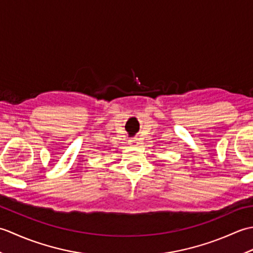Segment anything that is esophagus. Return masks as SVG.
I'll return each mask as SVG.
<instances>
[{"label": "esophagus", "mask_w": 253, "mask_h": 253, "mask_svg": "<svg viewBox=\"0 0 253 253\" xmlns=\"http://www.w3.org/2000/svg\"><path fill=\"white\" fill-rule=\"evenodd\" d=\"M130 143L132 144V146H138V144H139L138 139H137V138H133V139H131V140H130Z\"/></svg>", "instance_id": "esophagus-1"}]
</instances>
